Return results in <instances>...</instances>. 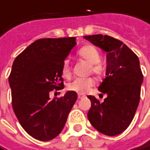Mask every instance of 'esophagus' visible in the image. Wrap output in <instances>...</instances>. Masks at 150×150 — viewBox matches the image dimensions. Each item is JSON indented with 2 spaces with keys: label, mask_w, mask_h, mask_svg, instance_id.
<instances>
[{
  "label": "esophagus",
  "mask_w": 150,
  "mask_h": 150,
  "mask_svg": "<svg viewBox=\"0 0 150 150\" xmlns=\"http://www.w3.org/2000/svg\"><path fill=\"white\" fill-rule=\"evenodd\" d=\"M83 97H84V95L82 93H78V98H82Z\"/></svg>",
  "instance_id": "esophagus-1"
}]
</instances>
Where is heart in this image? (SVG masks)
<instances>
[{
	"instance_id": "heart-1",
	"label": "heart",
	"mask_w": 150,
	"mask_h": 150,
	"mask_svg": "<svg viewBox=\"0 0 150 150\" xmlns=\"http://www.w3.org/2000/svg\"><path fill=\"white\" fill-rule=\"evenodd\" d=\"M78 55L89 65H91V71L93 73L100 74L103 71V65L99 62L100 54L96 47L93 46H83L78 51ZM62 75L64 77L69 78L71 75V67L69 60H66L62 65ZM95 83L94 79L92 78H78L69 83L68 88L71 91H75L79 93H85L89 88L93 87Z\"/></svg>"
}]
</instances>
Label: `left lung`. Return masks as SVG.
I'll return each mask as SVG.
<instances>
[{"instance_id": "1", "label": "left lung", "mask_w": 150, "mask_h": 150, "mask_svg": "<svg viewBox=\"0 0 150 150\" xmlns=\"http://www.w3.org/2000/svg\"><path fill=\"white\" fill-rule=\"evenodd\" d=\"M107 53L106 77L98 91L107 94L103 103L92 95L88 121L97 131L119 135L132 122L140 98L143 75L138 57L122 42L108 35L83 37Z\"/></svg>"}]
</instances>
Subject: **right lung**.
<instances>
[{"label":"right lung","mask_w":150,"mask_h":150,"mask_svg":"<svg viewBox=\"0 0 150 150\" xmlns=\"http://www.w3.org/2000/svg\"><path fill=\"white\" fill-rule=\"evenodd\" d=\"M75 45V37L38 39L14 61L9 76L12 107L20 125L34 139L57 137L77 99L75 91L59 98L49 97L50 91L64 88L62 65Z\"/></svg>","instance_id":"1"}]
</instances>
